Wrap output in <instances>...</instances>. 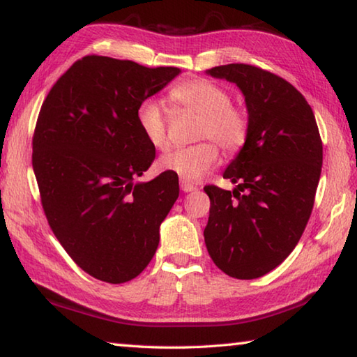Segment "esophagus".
I'll list each match as a JSON object with an SVG mask.
<instances>
[{"instance_id":"obj_1","label":"esophagus","mask_w":357,"mask_h":357,"mask_svg":"<svg viewBox=\"0 0 357 357\" xmlns=\"http://www.w3.org/2000/svg\"><path fill=\"white\" fill-rule=\"evenodd\" d=\"M181 189H183L184 192H192V190H195L197 187L193 185V184H189V183H185V181H181Z\"/></svg>"}]
</instances>
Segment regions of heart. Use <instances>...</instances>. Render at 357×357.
Returning a JSON list of instances; mask_svg holds the SVG:
<instances>
[{
	"label": "heart",
	"mask_w": 357,
	"mask_h": 357,
	"mask_svg": "<svg viewBox=\"0 0 357 357\" xmlns=\"http://www.w3.org/2000/svg\"><path fill=\"white\" fill-rule=\"evenodd\" d=\"M174 105L200 114L198 138H211L227 153H236L249 137V118L244 110L231 104L225 88L206 78H192L170 91ZM137 124L143 137L155 149L168 148L167 114L155 100H144L137 108ZM219 159V149L213 142H202L193 146L179 148L164 155L160 170L170 172L185 183H197L206 176Z\"/></svg>",
	"instance_id": "heart-1"
}]
</instances>
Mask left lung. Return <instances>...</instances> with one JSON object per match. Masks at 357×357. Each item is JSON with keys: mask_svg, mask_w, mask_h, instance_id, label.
Segmentation results:
<instances>
[{"mask_svg": "<svg viewBox=\"0 0 357 357\" xmlns=\"http://www.w3.org/2000/svg\"><path fill=\"white\" fill-rule=\"evenodd\" d=\"M236 83L249 114V137L223 178L233 192L206 185L204 243L223 273L258 279L277 268L310 219L323 165V143L310 105L291 83L250 64L206 70Z\"/></svg>", "mask_w": 357, "mask_h": 357, "instance_id": "obj_1", "label": "left lung"}]
</instances>
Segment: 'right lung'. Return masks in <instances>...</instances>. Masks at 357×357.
<instances>
[{"mask_svg": "<svg viewBox=\"0 0 357 357\" xmlns=\"http://www.w3.org/2000/svg\"><path fill=\"white\" fill-rule=\"evenodd\" d=\"M179 72L89 55L59 77L42 104L33 137L42 208L64 250L94 279H135L179 197L170 172L135 183L155 157L137 108Z\"/></svg>", "mask_w": 357, "mask_h": 357, "instance_id": "1", "label": "right lung"}]
</instances>
